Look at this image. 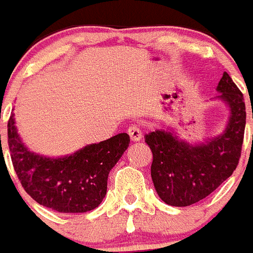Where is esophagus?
<instances>
[{
  "label": "esophagus",
  "instance_id": "esophagus-1",
  "mask_svg": "<svg viewBox=\"0 0 253 253\" xmlns=\"http://www.w3.org/2000/svg\"><path fill=\"white\" fill-rule=\"evenodd\" d=\"M128 134L129 137H130V140H133V142H139L140 139H142V130H140V128L138 126V125H131L130 128L128 129Z\"/></svg>",
  "mask_w": 253,
  "mask_h": 253
}]
</instances>
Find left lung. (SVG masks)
<instances>
[{"label":"left lung","mask_w":253,"mask_h":253,"mask_svg":"<svg viewBox=\"0 0 253 253\" xmlns=\"http://www.w3.org/2000/svg\"><path fill=\"white\" fill-rule=\"evenodd\" d=\"M216 90L231 107L229 123L222 135L200 146H189L167 130L152 131L144 137L153 154L154 189L172 207H189L205 199L238 166L246 126L243 93L227 72Z\"/></svg>","instance_id":"left-lung-1"}]
</instances>
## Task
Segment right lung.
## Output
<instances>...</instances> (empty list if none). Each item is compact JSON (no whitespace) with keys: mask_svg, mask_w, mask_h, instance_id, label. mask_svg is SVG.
Listing matches in <instances>:
<instances>
[{"mask_svg":"<svg viewBox=\"0 0 253 253\" xmlns=\"http://www.w3.org/2000/svg\"><path fill=\"white\" fill-rule=\"evenodd\" d=\"M129 142L128 134L120 133L73 156L53 160L26 149L17 135L13 114L7 123L11 161L22 187L40 205L59 213H86L99 207L106 195L109 172Z\"/></svg>","mask_w":253,"mask_h":253,"instance_id":"obj_1","label":"right lung"}]
</instances>
